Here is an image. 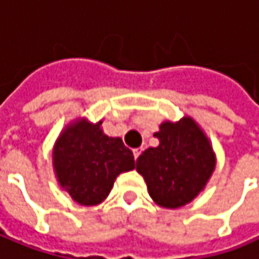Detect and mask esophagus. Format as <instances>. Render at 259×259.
Segmentation results:
<instances>
[{"label":"esophagus","instance_id":"esophagus-1","mask_svg":"<svg viewBox=\"0 0 259 259\" xmlns=\"http://www.w3.org/2000/svg\"><path fill=\"white\" fill-rule=\"evenodd\" d=\"M141 150H143L141 147H140V149H134V159H136V160H137L140 155H141Z\"/></svg>","mask_w":259,"mask_h":259}]
</instances>
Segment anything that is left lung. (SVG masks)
Masks as SVG:
<instances>
[{
  "label": "left lung",
  "mask_w": 259,
  "mask_h": 259,
  "mask_svg": "<svg viewBox=\"0 0 259 259\" xmlns=\"http://www.w3.org/2000/svg\"><path fill=\"white\" fill-rule=\"evenodd\" d=\"M157 147H149L137 159L150 197L162 208L176 209L200 193L215 169L211 141L190 116L163 122L155 133Z\"/></svg>",
  "instance_id": "1"
}]
</instances>
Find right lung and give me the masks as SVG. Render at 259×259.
Returning a JSON list of instances; mask_svg holds the SVG:
<instances>
[{
  "mask_svg": "<svg viewBox=\"0 0 259 259\" xmlns=\"http://www.w3.org/2000/svg\"><path fill=\"white\" fill-rule=\"evenodd\" d=\"M102 122L76 119L60 133L53 166L60 187L83 206L102 203L120 172L136 168L133 152L119 137L103 133Z\"/></svg>",
  "mask_w": 259,
  "mask_h": 259,
  "instance_id": "obj_1",
  "label": "right lung"
}]
</instances>
